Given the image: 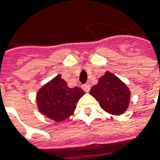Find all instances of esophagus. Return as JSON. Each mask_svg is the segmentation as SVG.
Listing matches in <instances>:
<instances>
[{
	"instance_id": "34e87169",
	"label": "esophagus",
	"mask_w": 160,
	"mask_h": 160,
	"mask_svg": "<svg viewBox=\"0 0 160 160\" xmlns=\"http://www.w3.org/2000/svg\"><path fill=\"white\" fill-rule=\"evenodd\" d=\"M82 88L84 89V91L87 92H88L90 91V86L88 85V84H86V85H83V87H82Z\"/></svg>"
}]
</instances>
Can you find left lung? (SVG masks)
<instances>
[{
	"label": "left lung",
	"instance_id": "1",
	"mask_svg": "<svg viewBox=\"0 0 160 160\" xmlns=\"http://www.w3.org/2000/svg\"><path fill=\"white\" fill-rule=\"evenodd\" d=\"M99 101L104 111L112 115H121L129 107L131 92L126 84L109 71L99 79L89 92Z\"/></svg>",
	"mask_w": 160,
	"mask_h": 160
}]
</instances>
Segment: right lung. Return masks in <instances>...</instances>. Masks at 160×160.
Listing matches in <instances>:
<instances>
[{
    "mask_svg": "<svg viewBox=\"0 0 160 160\" xmlns=\"http://www.w3.org/2000/svg\"><path fill=\"white\" fill-rule=\"evenodd\" d=\"M84 94L81 88H69L61 74H58L39 89L36 103L41 114L60 122L72 115L77 102Z\"/></svg>",
    "mask_w": 160,
    "mask_h": 160,
    "instance_id": "1",
    "label": "right lung"
}]
</instances>
